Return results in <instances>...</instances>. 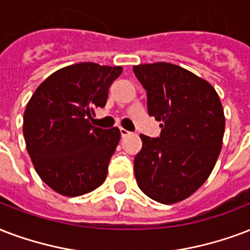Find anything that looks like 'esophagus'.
I'll use <instances>...</instances> for the list:
<instances>
[{"label": "esophagus", "instance_id": "obj_1", "mask_svg": "<svg viewBox=\"0 0 250 250\" xmlns=\"http://www.w3.org/2000/svg\"><path fill=\"white\" fill-rule=\"evenodd\" d=\"M121 135L122 138H125V136H128L129 135V131H127L125 128H121Z\"/></svg>", "mask_w": 250, "mask_h": 250}]
</instances>
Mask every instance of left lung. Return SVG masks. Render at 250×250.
<instances>
[{"instance_id":"obj_1","label":"left lung","mask_w":250,"mask_h":250,"mask_svg":"<svg viewBox=\"0 0 250 250\" xmlns=\"http://www.w3.org/2000/svg\"><path fill=\"white\" fill-rule=\"evenodd\" d=\"M146 90L148 114L161 122L160 138L140 135L133 160L136 182L153 201L171 205L208 178L223 144L226 118L212 85L170 62L133 66Z\"/></svg>"}]
</instances>
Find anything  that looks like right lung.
Listing matches in <instances>:
<instances>
[{"label":"right lung","mask_w":250,"mask_h":250,"mask_svg":"<svg viewBox=\"0 0 250 250\" xmlns=\"http://www.w3.org/2000/svg\"><path fill=\"white\" fill-rule=\"evenodd\" d=\"M122 66L79 62L56 70L38 86L23 115L26 148L44 184L65 197L101 186L121 140L118 127L91 125Z\"/></svg>","instance_id":"right-lung-1"}]
</instances>
